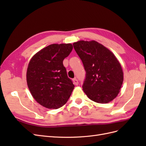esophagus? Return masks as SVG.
Instances as JSON below:
<instances>
[{
	"label": "esophagus",
	"mask_w": 146,
	"mask_h": 146,
	"mask_svg": "<svg viewBox=\"0 0 146 146\" xmlns=\"http://www.w3.org/2000/svg\"><path fill=\"white\" fill-rule=\"evenodd\" d=\"M72 81H73V83L75 85H78V80H77L76 78H74L73 80H72Z\"/></svg>",
	"instance_id": "obj_1"
}]
</instances>
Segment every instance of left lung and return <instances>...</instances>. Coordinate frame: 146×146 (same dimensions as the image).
Returning <instances> with one entry per match:
<instances>
[{
  "instance_id": "1",
  "label": "left lung",
  "mask_w": 146,
  "mask_h": 146,
  "mask_svg": "<svg viewBox=\"0 0 146 146\" xmlns=\"http://www.w3.org/2000/svg\"><path fill=\"white\" fill-rule=\"evenodd\" d=\"M73 46L86 72L82 88L88 98L99 104L115 99L122 85L123 72L113 53L94 40L78 41Z\"/></svg>"
}]
</instances>
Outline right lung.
Returning <instances> with one entry per match:
<instances>
[{"label":"right lung","mask_w":146,"mask_h":146,"mask_svg":"<svg viewBox=\"0 0 146 146\" xmlns=\"http://www.w3.org/2000/svg\"><path fill=\"white\" fill-rule=\"evenodd\" d=\"M72 44H52L36 53L26 74L31 94L48 109H58L67 102L74 88L63 61L71 52Z\"/></svg>","instance_id":"add662e5"}]
</instances>
